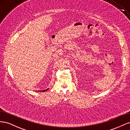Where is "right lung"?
<instances>
[{"label":"right lung","mask_w":130,"mask_h":130,"mask_svg":"<svg viewBox=\"0 0 130 130\" xmlns=\"http://www.w3.org/2000/svg\"><path fill=\"white\" fill-rule=\"evenodd\" d=\"M49 88H47L46 89H44V90H40V91H41V92H45L46 91V90H48Z\"/></svg>","instance_id":"add662e5"}]
</instances>
